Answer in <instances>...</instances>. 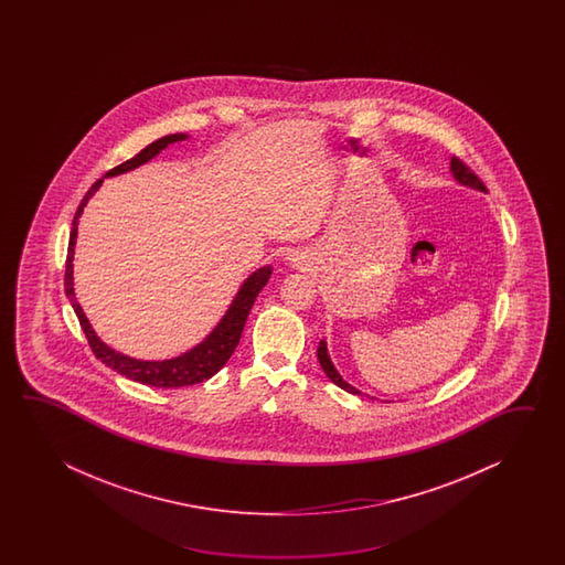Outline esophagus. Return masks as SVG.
Masks as SVG:
<instances>
[{
  "mask_svg": "<svg viewBox=\"0 0 565 565\" xmlns=\"http://www.w3.org/2000/svg\"><path fill=\"white\" fill-rule=\"evenodd\" d=\"M292 256H295V254H292ZM290 260H292V263H295V265H297V258H290Z\"/></svg>",
  "mask_w": 565,
  "mask_h": 565,
  "instance_id": "obj_1",
  "label": "esophagus"
}]
</instances>
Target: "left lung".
<instances>
[{
    "label": "left lung",
    "mask_w": 565,
    "mask_h": 565,
    "mask_svg": "<svg viewBox=\"0 0 565 565\" xmlns=\"http://www.w3.org/2000/svg\"><path fill=\"white\" fill-rule=\"evenodd\" d=\"M450 173H452V178L460 183V185H465V188H470V190H477V192L487 193V188H484V183L470 171L462 161H458L457 157H452L450 159ZM317 358H319V363H321V367H323V372L327 373V377L333 382V384L339 385L341 390H345L349 394H358L361 396L363 392L358 390L355 385L348 384L343 377H341V373L337 372L335 365H333V361H331V355H329V351H327V341L321 339L319 341V349H317Z\"/></svg>",
    "instance_id": "left-lung-1"
}]
</instances>
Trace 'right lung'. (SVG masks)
Listing matches in <instances>:
<instances>
[{"label":"right lung","instance_id":"obj_1","mask_svg":"<svg viewBox=\"0 0 565 565\" xmlns=\"http://www.w3.org/2000/svg\"><path fill=\"white\" fill-rule=\"evenodd\" d=\"M190 135L185 132H173L166 135L161 139H157L151 145H147L137 156L131 157L129 161L120 163L117 168L110 169L105 173V178H115L120 173H127L132 169L141 168L147 161H151L153 157L159 156L168 145L185 141ZM103 180L93 183V188L86 192L83 202L78 205L76 214H74L73 230H71V242H68V256H66V275H64V287H66V297L73 302L74 312L81 321V327L85 331L86 339L90 343V348L95 351L96 360L103 361L107 367L115 372L129 377L132 382L139 384L151 385V387H183V385L200 384L210 380L212 375H216L230 355L234 353V349L241 341L242 329L248 319V312L253 309L254 300L258 297V292L265 288L268 278L273 275V266L265 265L256 268L253 275L244 278L236 297L230 302L228 309L222 315V319L217 321L216 327L207 333V335L188 349L185 353H181L178 358H169V360H137L129 358L125 353H120L117 349L108 348L107 343L96 335L95 329L90 321L86 319L85 311L81 307V302L76 300L74 295V246H76V234H78V222L85 212L88 200L98 192V188L103 185Z\"/></svg>","mask_w":565,"mask_h":565}]
</instances>
